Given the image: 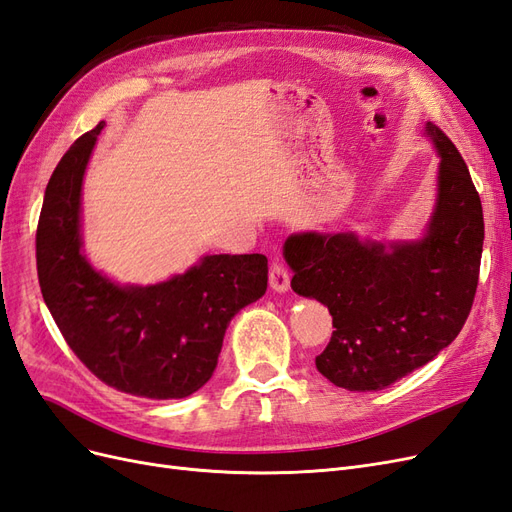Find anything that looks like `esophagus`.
Listing matches in <instances>:
<instances>
[{
	"instance_id": "esophagus-1",
	"label": "esophagus",
	"mask_w": 512,
	"mask_h": 512,
	"mask_svg": "<svg viewBox=\"0 0 512 512\" xmlns=\"http://www.w3.org/2000/svg\"><path fill=\"white\" fill-rule=\"evenodd\" d=\"M289 283H291L289 270L283 266V263L274 261L270 266V287L276 293H285V291H289Z\"/></svg>"
}]
</instances>
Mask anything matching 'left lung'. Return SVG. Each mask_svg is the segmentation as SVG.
<instances>
[{"instance_id":"obj_1","label":"left lung","mask_w":512,"mask_h":512,"mask_svg":"<svg viewBox=\"0 0 512 512\" xmlns=\"http://www.w3.org/2000/svg\"><path fill=\"white\" fill-rule=\"evenodd\" d=\"M436 204L421 238L300 232L285 240L291 289L327 306L334 334L315 359L336 387L378 391L432 361L464 327L483 255V206L466 161L434 123Z\"/></svg>"}]
</instances>
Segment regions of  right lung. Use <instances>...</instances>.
<instances>
[{
    "mask_svg": "<svg viewBox=\"0 0 512 512\" xmlns=\"http://www.w3.org/2000/svg\"><path fill=\"white\" fill-rule=\"evenodd\" d=\"M104 121L61 157L36 234L42 298L76 357L106 385L180 400L217 368L225 329L268 289L266 255H206L155 285H119L82 251V178Z\"/></svg>",
    "mask_w": 512,
    "mask_h": 512,
    "instance_id": "obj_1",
    "label": "right lung"
}]
</instances>
